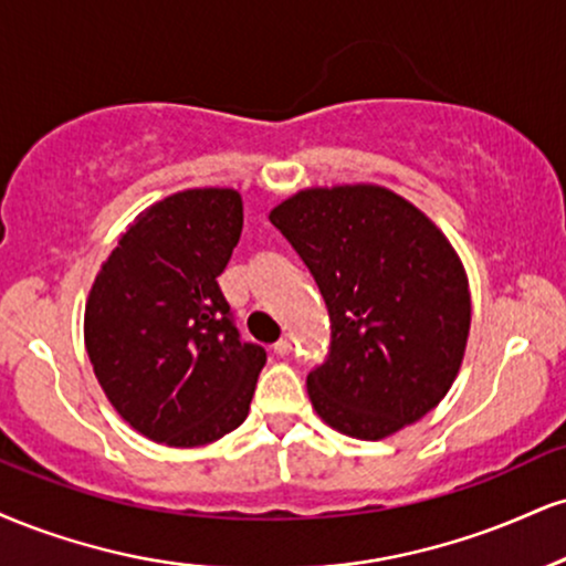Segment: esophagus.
Instances as JSON below:
<instances>
[{
  "label": "esophagus",
  "instance_id": "obj_1",
  "mask_svg": "<svg viewBox=\"0 0 566 566\" xmlns=\"http://www.w3.org/2000/svg\"><path fill=\"white\" fill-rule=\"evenodd\" d=\"M274 353H276V356H290V353H292V339L287 337V335H284L282 339H279V343H274Z\"/></svg>",
  "mask_w": 566,
  "mask_h": 566
}]
</instances>
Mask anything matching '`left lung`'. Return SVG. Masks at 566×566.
<instances>
[{"label":"left lung","mask_w":566,"mask_h":566,"mask_svg":"<svg viewBox=\"0 0 566 566\" xmlns=\"http://www.w3.org/2000/svg\"><path fill=\"white\" fill-rule=\"evenodd\" d=\"M329 311V353L308 374L316 413L379 440L446 398L464 358L472 301L440 229L382 187L305 189L271 210Z\"/></svg>","instance_id":"8db88e82"}]
</instances>
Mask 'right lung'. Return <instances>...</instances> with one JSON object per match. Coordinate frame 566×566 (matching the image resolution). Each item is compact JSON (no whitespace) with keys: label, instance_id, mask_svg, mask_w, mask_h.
<instances>
[{"label":"right lung","instance_id":"right-lung-1","mask_svg":"<svg viewBox=\"0 0 566 566\" xmlns=\"http://www.w3.org/2000/svg\"><path fill=\"white\" fill-rule=\"evenodd\" d=\"M240 234L234 189H187L136 218L94 279L88 360L115 411L149 440L206 446L248 417L265 350L242 343L218 287Z\"/></svg>","mask_w":566,"mask_h":566}]
</instances>
